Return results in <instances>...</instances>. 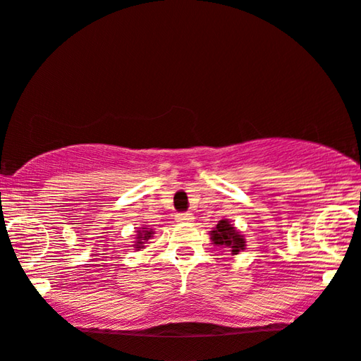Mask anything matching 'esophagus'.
<instances>
[{
	"label": "esophagus",
	"mask_w": 361,
	"mask_h": 361,
	"mask_svg": "<svg viewBox=\"0 0 361 361\" xmlns=\"http://www.w3.org/2000/svg\"><path fill=\"white\" fill-rule=\"evenodd\" d=\"M193 216L190 214V212H177L176 214V221L177 222H192Z\"/></svg>",
	"instance_id": "obj_1"
}]
</instances>
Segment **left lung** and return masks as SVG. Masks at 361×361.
Returning <instances> with one entry per match:
<instances>
[{"mask_svg":"<svg viewBox=\"0 0 361 361\" xmlns=\"http://www.w3.org/2000/svg\"><path fill=\"white\" fill-rule=\"evenodd\" d=\"M212 243L222 247H228L232 254H238L241 250H245V240L240 232H236L235 227L227 219L221 221L217 227L211 232Z\"/></svg>","mask_w":361,"mask_h":361,"instance_id":"1","label":"left lung"}]
</instances>
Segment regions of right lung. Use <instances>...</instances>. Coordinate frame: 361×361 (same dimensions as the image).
<instances>
[{"mask_svg":"<svg viewBox=\"0 0 361 361\" xmlns=\"http://www.w3.org/2000/svg\"><path fill=\"white\" fill-rule=\"evenodd\" d=\"M153 236V230H137V243H135L134 246L137 247V250H142L144 247V245L149 241Z\"/></svg>","mask_w":361,"mask_h":361,"instance_id":"obj_1","label":"right lung"}]
</instances>
